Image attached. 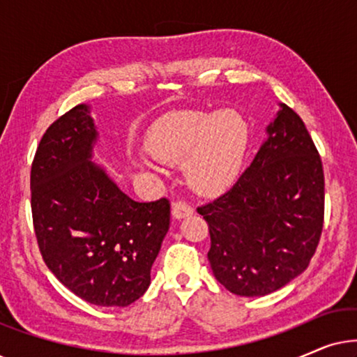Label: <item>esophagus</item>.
<instances>
[{
  "label": "esophagus",
  "mask_w": 357,
  "mask_h": 357,
  "mask_svg": "<svg viewBox=\"0 0 357 357\" xmlns=\"http://www.w3.org/2000/svg\"><path fill=\"white\" fill-rule=\"evenodd\" d=\"M190 214H193V208L188 206L187 203H183V202L172 203V216L175 219H183V218L190 216Z\"/></svg>",
  "instance_id": "obj_1"
}]
</instances>
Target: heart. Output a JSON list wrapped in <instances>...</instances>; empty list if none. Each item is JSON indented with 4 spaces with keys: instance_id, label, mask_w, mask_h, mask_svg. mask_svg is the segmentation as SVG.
I'll use <instances>...</instances> for the list:
<instances>
[{
    "instance_id": "b5f03b06",
    "label": "heart",
    "mask_w": 357,
    "mask_h": 357,
    "mask_svg": "<svg viewBox=\"0 0 357 357\" xmlns=\"http://www.w3.org/2000/svg\"><path fill=\"white\" fill-rule=\"evenodd\" d=\"M248 146V126L237 112H182L164 119L149 135V151L160 162L183 165L188 187L218 195L238 175Z\"/></svg>"
}]
</instances>
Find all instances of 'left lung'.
Here are the masks:
<instances>
[{
	"mask_svg": "<svg viewBox=\"0 0 357 357\" xmlns=\"http://www.w3.org/2000/svg\"><path fill=\"white\" fill-rule=\"evenodd\" d=\"M268 138L234 187L198 208L208 260L232 294H271L309 266L325 213V177L304 121L280 104Z\"/></svg>",
	"mask_w": 357,
	"mask_h": 357,
	"instance_id": "1",
	"label": "left lung"
}]
</instances>
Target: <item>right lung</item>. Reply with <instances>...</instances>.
I'll list each match as a JSON object with an SVG mask.
<instances>
[{
    "mask_svg": "<svg viewBox=\"0 0 357 357\" xmlns=\"http://www.w3.org/2000/svg\"><path fill=\"white\" fill-rule=\"evenodd\" d=\"M96 141L86 104L48 126L31 169L33 231L63 286L94 305L126 307L151 284L170 203H139L121 192L91 160Z\"/></svg>",
    "mask_w": 357,
    "mask_h": 357,
    "instance_id": "obj_1",
    "label": "right lung"
}]
</instances>
